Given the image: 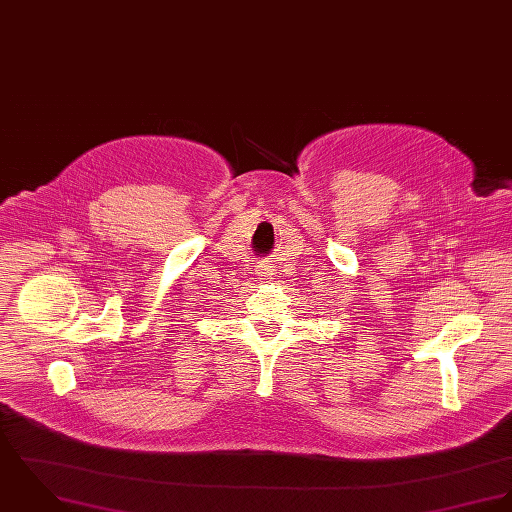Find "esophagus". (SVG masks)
I'll return each instance as SVG.
<instances>
[{"label": "esophagus", "mask_w": 512, "mask_h": 512, "mask_svg": "<svg viewBox=\"0 0 512 512\" xmlns=\"http://www.w3.org/2000/svg\"><path fill=\"white\" fill-rule=\"evenodd\" d=\"M261 281H265V279H271L273 275H275V269H273V265H271V261H261L259 265H257V273H255Z\"/></svg>", "instance_id": "obj_1"}]
</instances>
